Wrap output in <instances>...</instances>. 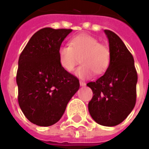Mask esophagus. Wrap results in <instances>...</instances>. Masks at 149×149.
<instances>
[{"label": "esophagus", "instance_id": "1", "mask_svg": "<svg viewBox=\"0 0 149 149\" xmlns=\"http://www.w3.org/2000/svg\"><path fill=\"white\" fill-rule=\"evenodd\" d=\"M85 85H86V84H85V82L81 81H80V85H81V86H85Z\"/></svg>", "mask_w": 149, "mask_h": 149}]
</instances>
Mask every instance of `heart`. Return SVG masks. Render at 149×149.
Segmentation results:
<instances>
[{
  "label": "heart",
  "instance_id": "heart-1",
  "mask_svg": "<svg viewBox=\"0 0 149 149\" xmlns=\"http://www.w3.org/2000/svg\"><path fill=\"white\" fill-rule=\"evenodd\" d=\"M79 58L82 64L77 69L76 75L86 79L91 77L94 72L101 75L107 71L111 63V52L96 38L81 34L70 39L69 46H61L58 50L60 67L68 72L73 71L79 63Z\"/></svg>",
  "mask_w": 149,
  "mask_h": 149
}]
</instances>
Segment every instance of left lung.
Returning <instances> with one entry per match:
<instances>
[{
	"instance_id": "8db88e82",
	"label": "left lung",
	"mask_w": 149,
	"mask_h": 149,
	"mask_svg": "<svg viewBox=\"0 0 149 149\" xmlns=\"http://www.w3.org/2000/svg\"><path fill=\"white\" fill-rule=\"evenodd\" d=\"M109 40L111 63L103 76L87 85L93 91L89 114L98 124L113 127L132 112L136 101V72L134 58L113 31H104Z\"/></svg>"
}]
</instances>
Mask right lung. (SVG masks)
I'll use <instances>...</instances> for the list:
<instances>
[{
    "label": "right lung",
    "instance_id": "right-lung-1",
    "mask_svg": "<svg viewBox=\"0 0 149 149\" xmlns=\"http://www.w3.org/2000/svg\"><path fill=\"white\" fill-rule=\"evenodd\" d=\"M71 32V29H41L19 56L16 77L18 104L34 124L48 127L57 123L79 89V80L64 71L58 60V50Z\"/></svg>",
    "mask_w": 149,
    "mask_h": 149
}]
</instances>
